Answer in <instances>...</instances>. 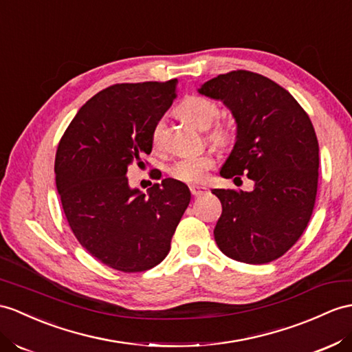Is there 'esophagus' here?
<instances>
[{
	"label": "esophagus",
	"mask_w": 352,
	"mask_h": 352,
	"mask_svg": "<svg viewBox=\"0 0 352 352\" xmlns=\"http://www.w3.org/2000/svg\"><path fill=\"white\" fill-rule=\"evenodd\" d=\"M190 191H191V194H192L194 197H200V195H203L206 191H208V188L199 186V185H191V186H190Z\"/></svg>",
	"instance_id": "esophagus-1"
}]
</instances>
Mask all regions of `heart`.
<instances>
[{
  "mask_svg": "<svg viewBox=\"0 0 352 352\" xmlns=\"http://www.w3.org/2000/svg\"><path fill=\"white\" fill-rule=\"evenodd\" d=\"M177 113L186 122L192 124L194 126L206 130L213 122L217 121L219 116V106L215 101L201 97V96H190L185 97L177 106ZM162 133V121H158L152 128V143L158 144L161 140ZM210 139L218 144H227L231 140V133L227 126L217 125L210 133ZM213 166V158L210 155H195V157H186L177 160L173 166L170 167V175L173 176L176 181H181L185 184H200L203 182L208 171Z\"/></svg>",
  "mask_w": 352,
  "mask_h": 352,
  "instance_id": "1",
  "label": "heart"
}]
</instances>
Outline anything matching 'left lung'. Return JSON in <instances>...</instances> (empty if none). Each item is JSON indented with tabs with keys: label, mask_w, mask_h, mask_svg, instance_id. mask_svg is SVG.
<instances>
[{
	"label": "left lung",
	"mask_w": 352,
	"mask_h": 352,
	"mask_svg": "<svg viewBox=\"0 0 352 352\" xmlns=\"http://www.w3.org/2000/svg\"><path fill=\"white\" fill-rule=\"evenodd\" d=\"M199 92L224 102L236 121L219 175L254 181L252 191H212L222 204L217 245L236 261L270 263L298 241L312 215L320 166L314 125L287 89L252 72L219 74Z\"/></svg>",
	"instance_id": "obj_1"
}]
</instances>
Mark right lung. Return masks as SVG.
Returning a JSON list of instances; mask_svg holds the SVG:
<instances>
[{
    "label": "right lung",
    "instance_id": "right-lung-1",
    "mask_svg": "<svg viewBox=\"0 0 352 352\" xmlns=\"http://www.w3.org/2000/svg\"><path fill=\"white\" fill-rule=\"evenodd\" d=\"M177 79L118 83L77 111L58 144L56 190L79 243L125 273L155 267L191 200L188 186L162 179L148 194L128 184V166L152 151V128L176 97Z\"/></svg>",
    "mask_w": 352,
    "mask_h": 352
}]
</instances>
